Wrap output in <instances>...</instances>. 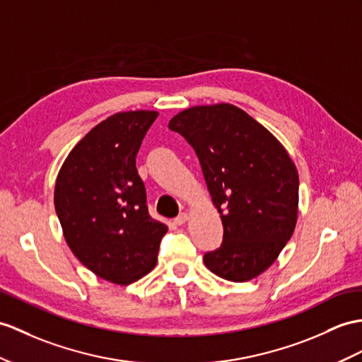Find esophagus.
I'll return each instance as SVG.
<instances>
[{
	"mask_svg": "<svg viewBox=\"0 0 362 362\" xmlns=\"http://www.w3.org/2000/svg\"><path fill=\"white\" fill-rule=\"evenodd\" d=\"M187 219H189V215L186 214V211H182V214H180L178 216L173 219V223H175V226H182L184 223L187 221Z\"/></svg>",
	"mask_w": 362,
	"mask_h": 362,
	"instance_id": "esophagus-1",
	"label": "esophagus"
}]
</instances>
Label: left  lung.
I'll list each match as a JSON object with an SVG mask.
<instances>
[{
  "label": "left lung",
  "mask_w": 362,
  "mask_h": 362,
  "mask_svg": "<svg viewBox=\"0 0 362 362\" xmlns=\"http://www.w3.org/2000/svg\"><path fill=\"white\" fill-rule=\"evenodd\" d=\"M169 129L195 151L224 227L219 249L204 255L219 278L244 283L267 270L292 238L299 178L286 148L232 104L197 105Z\"/></svg>",
  "instance_id": "1"
}]
</instances>
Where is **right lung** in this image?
I'll return each instance as SVG.
<instances>
[{
    "mask_svg": "<svg viewBox=\"0 0 362 362\" xmlns=\"http://www.w3.org/2000/svg\"><path fill=\"white\" fill-rule=\"evenodd\" d=\"M158 112L115 113L69 153L55 184V210L70 250L110 283L151 272L167 226L148 215L136 153Z\"/></svg>",
    "mask_w": 362,
    "mask_h": 362,
    "instance_id": "1",
    "label": "right lung"
}]
</instances>
